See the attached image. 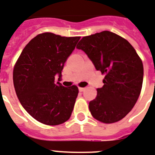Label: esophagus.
Instances as JSON below:
<instances>
[{"label":"esophagus","instance_id":"34e87169","mask_svg":"<svg viewBox=\"0 0 155 155\" xmlns=\"http://www.w3.org/2000/svg\"><path fill=\"white\" fill-rule=\"evenodd\" d=\"M79 90H80V92H84V91L85 90V88H81V87H80Z\"/></svg>","mask_w":155,"mask_h":155}]
</instances>
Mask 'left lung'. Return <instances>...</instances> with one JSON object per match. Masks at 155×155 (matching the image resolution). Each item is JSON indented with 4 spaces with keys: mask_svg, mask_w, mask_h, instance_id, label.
I'll list each match as a JSON object with an SVG mask.
<instances>
[{
    "mask_svg": "<svg viewBox=\"0 0 155 155\" xmlns=\"http://www.w3.org/2000/svg\"><path fill=\"white\" fill-rule=\"evenodd\" d=\"M97 71L105 75L102 88L88 108L94 119L113 124L124 118L135 106L143 82L142 61L132 45L109 31L84 36L76 46Z\"/></svg>",
    "mask_w": 155,
    "mask_h": 155,
    "instance_id": "1",
    "label": "left lung"
}]
</instances>
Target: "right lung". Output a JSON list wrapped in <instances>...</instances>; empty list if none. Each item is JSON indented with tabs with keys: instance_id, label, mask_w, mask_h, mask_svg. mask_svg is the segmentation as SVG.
Segmentation results:
<instances>
[{
	"instance_id": "right-lung-1",
	"label": "right lung",
	"mask_w": 155,
	"mask_h": 155,
	"mask_svg": "<svg viewBox=\"0 0 155 155\" xmlns=\"http://www.w3.org/2000/svg\"><path fill=\"white\" fill-rule=\"evenodd\" d=\"M80 36L66 37L52 32L31 40L15 63L13 80L15 92L26 111L44 124H62L71 115L79 89L64 87L58 80L68 57Z\"/></svg>"
}]
</instances>
